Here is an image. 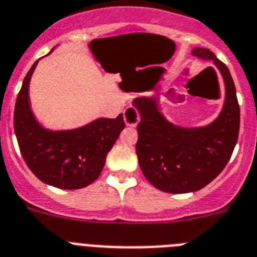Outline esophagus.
Masks as SVG:
<instances>
[{
    "mask_svg": "<svg viewBox=\"0 0 257 257\" xmlns=\"http://www.w3.org/2000/svg\"><path fill=\"white\" fill-rule=\"evenodd\" d=\"M123 119H124V123H126L127 126L135 127L138 123H139V120H140L139 111H138L134 106L126 107L123 111Z\"/></svg>",
    "mask_w": 257,
    "mask_h": 257,
    "instance_id": "34e87169",
    "label": "esophagus"
}]
</instances>
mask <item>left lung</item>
Listing matches in <instances>:
<instances>
[{
	"label": "left lung",
	"mask_w": 257,
	"mask_h": 257,
	"mask_svg": "<svg viewBox=\"0 0 257 257\" xmlns=\"http://www.w3.org/2000/svg\"><path fill=\"white\" fill-rule=\"evenodd\" d=\"M192 54L213 61L225 82V105L213 123L201 128H182L162 117L157 97L134 101L142 115L135 147L139 166L151 185L170 194L205 187L226 166L238 140L240 110L229 69L208 49L195 48Z\"/></svg>",
	"instance_id": "obj_1"
}]
</instances>
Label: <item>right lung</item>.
<instances>
[{
  "label": "right lung",
  "instance_id": "obj_1",
  "mask_svg": "<svg viewBox=\"0 0 257 257\" xmlns=\"http://www.w3.org/2000/svg\"><path fill=\"white\" fill-rule=\"evenodd\" d=\"M32 65L17 97L14 130L19 150L30 170L47 185L76 190L91 185L101 174L107 152L124 128L122 114L100 118L71 131H48L37 123L28 102Z\"/></svg>",
  "mask_w": 257,
  "mask_h": 257
}]
</instances>
